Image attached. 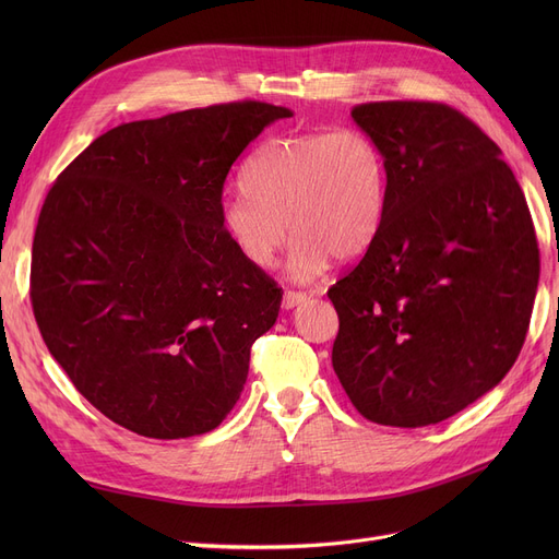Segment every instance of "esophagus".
<instances>
[{"label": "esophagus", "mask_w": 559, "mask_h": 559, "mask_svg": "<svg viewBox=\"0 0 559 559\" xmlns=\"http://www.w3.org/2000/svg\"><path fill=\"white\" fill-rule=\"evenodd\" d=\"M306 292H295V289H287L285 295H283V308L285 310H292V308H297V306H301V304H306Z\"/></svg>", "instance_id": "1"}]
</instances>
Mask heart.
I'll list each match as a JSON object with an SVG mask.
<instances>
[{
	"label": "heart",
	"instance_id": "1",
	"mask_svg": "<svg viewBox=\"0 0 559 559\" xmlns=\"http://www.w3.org/2000/svg\"><path fill=\"white\" fill-rule=\"evenodd\" d=\"M388 183L383 152L358 129L281 135L249 158L245 192L222 201L219 219L255 270L274 267L292 233L289 276L308 283L331 258L369 251L385 222Z\"/></svg>",
	"mask_w": 559,
	"mask_h": 559
}]
</instances>
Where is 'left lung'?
<instances>
[{"mask_svg":"<svg viewBox=\"0 0 559 559\" xmlns=\"http://www.w3.org/2000/svg\"><path fill=\"white\" fill-rule=\"evenodd\" d=\"M388 163L376 242L331 289L333 369L383 426L439 424L501 383L539 283L531 211L498 144L437 102L350 110Z\"/></svg>","mask_w":559,"mask_h":559,"instance_id":"obj_1","label":"left lung"}]
</instances>
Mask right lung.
<instances>
[{"instance_id": "1", "label": "right lung", "mask_w": 559, "mask_h": 559, "mask_svg": "<svg viewBox=\"0 0 559 559\" xmlns=\"http://www.w3.org/2000/svg\"><path fill=\"white\" fill-rule=\"evenodd\" d=\"M289 108L233 102L99 135L58 176L36 226L43 340L102 415L138 435L211 432L238 403L281 287L219 219L230 165Z\"/></svg>"}]
</instances>
